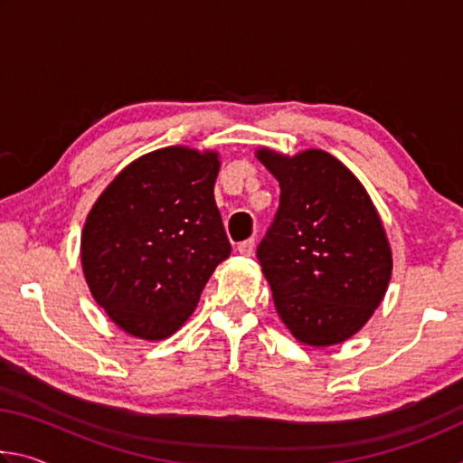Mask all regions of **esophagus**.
I'll return each instance as SVG.
<instances>
[{
  "label": "esophagus",
  "instance_id": "34e87169",
  "mask_svg": "<svg viewBox=\"0 0 463 463\" xmlns=\"http://www.w3.org/2000/svg\"><path fill=\"white\" fill-rule=\"evenodd\" d=\"M239 253L241 255H245V257H250L253 255V250H255V239H247V241H242V242H239Z\"/></svg>",
  "mask_w": 463,
  "mask_h": 463
}]
</instances>
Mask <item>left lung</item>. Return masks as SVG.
Here are the masks:
<instances>
[{
    "label": "left lung",
    "mask_w": 463,
    "mask_h": 463,
    "mask_svg": "<svg viewBox=\"0 0 463 463\" xmlns=\"http://www.w3.org/2000/svg\"><path fill=\"white\" fill-rule=\"evenodd\" d=\"M279 182V208L257 260L279 318L312 347L343 343L380 307L392 250L365 187L318 148L294 156L257 151Z\"/></svg>",
    "instance_id": "8db88e82"
}]
</instances>
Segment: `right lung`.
<instances>
[{"label":"right lung","instance_id":"add662e5","mask_svg":"<svg viewBox=\"0 0 463 463\" xmlns=\"http://www.w3.org/2000/svg\"><path fill=\"white\" fill-rule=\"evenodd\" d=\"M218 153L165 146L124 167L85 221L81 265L91 296L122 331L167 339L231 255L214 202Z\"/></svg>","mask_w":463,"mask_h":463}]
</instances>
